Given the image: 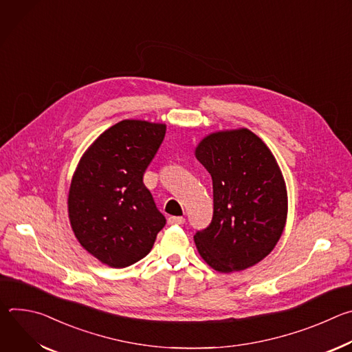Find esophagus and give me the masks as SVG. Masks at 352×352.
I'll list each match as a JSON object with an SVG mask.
<instances>
[{
  "instance_id": "esophagus-1",
  "label": "esophagus",
  "mask_w": 352,
  "mask_h": 352,
  "mask_svg": "<svg viewBox=\"0 0 352 352\" xmlns=\"http://www.w3.org/2000/svg\"><path fill=\"white\" fill-rule=\"evenodd\" d=\"M168 224H178V226H182L185 224V219L184 217H168Z\"/></svg>"
}]
</instances>
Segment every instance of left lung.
<instances>
[{
	"label": "left lung",
	"instance_id": "8db88e82",
	"mask_svg": "<svg viewBox=\"0 0 352 352\" xmlns=\"http://www.w3.org/2000/svg\"><path fill=\"white\" fill-rule=\"evenodd\" d=\"M213 181V219L193 239L200 256L221 273L265 259L287 219V190L269 147L249 129L216 132L196 147Z\"/></svg>",
	"mask_w": 352,
	"mask_h": 352
}]
</instances>
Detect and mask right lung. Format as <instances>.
Wrapping results in <instances>:
<instances>
[{
    "instance_id": "add662e5",
    "label": "right lung",
    "mask_w": 352,
    "mask_h": 352,
    "mask_svg": "<svg viewBox=\"0 0 352 352\" xmlns=\"http://www.w3.org/2000/svg\"><path fill=\"white\" fill-rule=\"evenodd\" d=\"M166 125L124 120L100 135L74 174L68 212L80 245L110 267L143 259L166 217L143 184L164 139Z\"/></svg>"
}]
</instances>
